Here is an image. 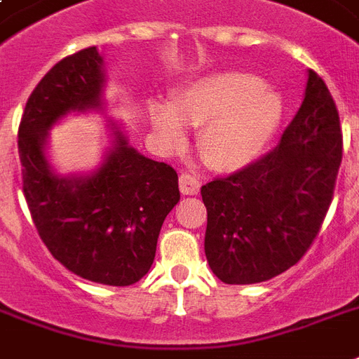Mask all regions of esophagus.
<instances>
[{"label": "esophagus", "instance_id": "34e87169", "mask_svg": "<svg viewBox=\"0 0 359 359\" xmlns=\"http://www.w3.org/2000/svg\"><path fill=\"white\" fill-rule=\"evenodd\" d=\"M179 188L184 196H196V194H199L201 184H199V180H197L196 177H191L190 173H180Z\"/></svg>", "mask_w": 359, "mask_h": 359}]
</instances>
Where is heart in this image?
<instances>
[{
    "label": "heart",
    "mask_w": 359,
    "mask_h": 359,
    "mask_svg": "<svg viewBox=\"0 0 359 359\" xmlns=\"http://www.w3.org/2000/svg\"><path fill=\"white\" fill-rule=\"evenodd\" d=\"M151 124L160 145L186 143L184 123L201 128L199 152L208 165L236 171L255 160L281 119V100L262 80L244 72H219L191 83L177 104L152 102Z\"/></svg>",
    "instance_id": "b5f03b06"
}]
</instances>
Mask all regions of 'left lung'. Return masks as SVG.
Listing matches in <instances>:
<instances>
[{
  "instance_id": "obj_1",
  "label": "left lung",
  "mask_w": 359,
  "mask_h": 359,
  "mask_svg": "<svg viewBox=\"0 0 359 359\" xmlns=\"http://www.w3.org/2000/svg\"><path fill=\"white\" fill-rule=\"evenodd\" d=\"M343 158L339 111L309 70L306 97L276 149L201 188L205 253L216 278L261 283L294 266L317 238Z\"/></svg>"
}]
</instances>
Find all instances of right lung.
Here are the masks:
<instances>
[{
	"label": "right lung",
	"instance_id": "obj_1",
	"mask_svg": "<svg viewBox=\"0 0 359 359\" xmlns=\"http://www.w3.org/2000/svg\"><path fill=\"white\" fill-rule=\"evenodd\" d=\"M102 57L86 48L48 70L18 128L22 190L36 233L70 272L128 287L151 268L165 216L179 203V175L135 151L121 132L95 173L63 179L44 158L48 130L69 111L100 108Z\"/></svg>",
	"mask_w": 359,
	"mask_h": 359
}]
</instances>
